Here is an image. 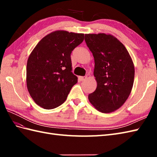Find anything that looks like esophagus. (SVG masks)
I'll return each mask as SVG.
<instances>
[{"mask_svg": "<svg viewBox=\"0 0 157 157\" xmlns=\"http://www.w3.org/2000/svg\"><path fill=\"white\" fill-rule=\"evenodd\" d=\"M86 78H87V77L86 76H81L79 78V79L80 81H84L85 79H86Z\"/></svg>", "mask_w": 157, "mask_h": 157, "instance_id": "34e87169", "label": "esophagus"}]
</instances>
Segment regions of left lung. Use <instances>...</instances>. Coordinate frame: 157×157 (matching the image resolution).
Listing matches in <instances>:
<instances>
[{"label": "left lung", "instance_id": "obj_1", "mask_svg": "<svg viewBox=\"0 0 157 157\" xmlns=\"http://www.w3.org/2000/svg\"><path fill=\"white\" fill-rule=\"evenodd\" d=\"M94 59L96 90L88 95L98 111L109 113L124 104L134 81V65L128 50L119 40L105 33L85 34Z\"/></svg>", "mask_w": 157, "mask_h": 157}]
</instances>
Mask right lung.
<instances>
[{
	"label": "right lung",
	"instance_id": "obj_1",
	"mask_svg": "<svg viewBox=\"0 0 157 157\" xmlns=\"http://www.w3.org/2000/svg\"><path fill=\"white\" fill-rule=\"evenodd\" d=\"M84 34L56 30L40 41L29 55L26 69L28 90L45 109L64 102L78 77L72 73L71 53L84 41Z\"/></svg>",
	"mask_w": 157,
	"mask_h": 157
}]
</instances>
